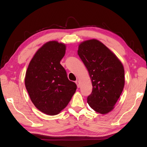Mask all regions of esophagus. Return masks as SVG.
Masks as SVG:
<instances>
[{"mask_svg":"<svg viewBox=\"0 0 147 147\" xmlns=\"http://www.w3.org/2000/svg\"><path fill=\"white\" fill-rule=\"evenodd\" d=\"M75 83H76V84L77 85V87H78V88H80V82H79V81H78V80H76V82H75Z\"/></svg>","mask_w":147,"mask_h":147,"instance_id":"1","label":"esophagus"}]
</instances>
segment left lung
<instances>
[{"mask_svg": "<svg viewBox=\"0 0 147 147\" xmlns=\"http://www.w3.org/2000/svg\"><path fill=\"white\" fill-rule=\"evenodd\" d=\"M78 54L88 71L93 86L87 102L96 112L108 113L114 109L124 88L123 64L113 52L95 39L81 43Z\"/></svg>", "mask_w": 147, "mask_h": 147, "instance_id": "8db88e82", "label": "left lung"}]
</instances>
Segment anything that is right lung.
<instances>
[{"label": "right lung", "mask_w": 147, "mask_h": 147, "mask_svg": "<svg viewBox=\"0 0 147 147\" xmlns=\"http://www.w3.org/2000/svg\"><path fill=\"white\" fill-rule=\"evenodd\" d=\"M65 53L64 43H46L33 56L26 73L24 82L31 100L47 115H57L63 110L77 88L60 64Z\"/></svg>", "instance_id": "right-lung-1"}]
</instances>
